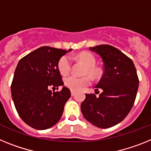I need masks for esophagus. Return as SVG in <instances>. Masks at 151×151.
Listing matches in <instances>:
<instances>
[{"mask_svg": "<svg viewBox=\"0 0 151 151\" xmlns=\"http://www.w3.org/2000/svg\"><path fill=\"white\" fill-rule=\"evenodd\" d=\"M70 93H71L72 96H74L75 95V92L73 91V90H71V91H70Z\"/></svg>", "mask_w": 151, "mask_h": 151, "instance_id": "1", "label": "esophagus"}]
</instances>
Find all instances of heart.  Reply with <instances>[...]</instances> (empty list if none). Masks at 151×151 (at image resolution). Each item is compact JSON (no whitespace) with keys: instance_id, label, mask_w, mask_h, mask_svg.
I'll return each mask as SVG.
<instances>
[{"instance_id":"obj_1","label":"heart","mask_w":151,"mask_h":151,"mask_svg":"<svg viewBox=\"0 0 151 151\" xmlns=\"http://www.w3.org/2000/svg\"><path fill=\"white\" fill-rule=\"evenodd\" d=\"M77 58L83 62L86 66V73L91 77H96L97 70L94 68L96 65V58L92 54L88 52H82L77 55ZM58 70L62 75H66L71 68V60L70 57L65 55L60 58L58 61ZM90 83V80L87 77H77L75 75L68 76L65 78V84L67 87L74 91L82 90Z\"/></svg>"}]
</instances>
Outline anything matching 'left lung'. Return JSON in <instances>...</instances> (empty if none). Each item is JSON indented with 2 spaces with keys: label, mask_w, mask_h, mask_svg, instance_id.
Returning <instances> with one entry per match:
<instances>
[{
  "label": "left lung",
  "mask_w": 151,
  "mask_h": 151,
  "mask_svg": "<svg viewBox=\"0 0 151 151\" xmlns=\"http://www.w3.org/2000/svg\"><path fill=\"white\" fill-rule=\"evenodd\" d=\"M103 61L104 72L96 92L101 89L99 96L86 94L81 105L82 114L91 124L108 128L121 122L133 106L139 81L133 61L118 48L109 45L90 47ZM99 93V91H98Z\"/></svg>",
  "instance_id": "1"
}]
</instances>
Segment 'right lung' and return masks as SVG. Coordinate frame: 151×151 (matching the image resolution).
Returning a JSON list of instances; mask_svg holds the SVG:
<instances>
[{
    "label": "right lung",
    "instance_id": "obj_1",
    "mask_svg": "<svg viewBox=\"0 0 151 151\" xmlns=\"http://www.w3.org/2000/svg\"><path fill=\"white\" fill-rule=\"evenodd\" d=\"M71 50L42 46L19 60L11 94L19 117L30 127L45 130L61 119L70 91L66 86L60 92L49 88L64 85L58 65L60 58Z\"/></svg>",
    "mask_w": 151,
    "mask_h": 151
}]
</instances>
